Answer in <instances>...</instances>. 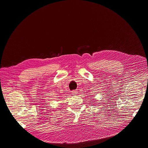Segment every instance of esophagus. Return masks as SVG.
<instances>
[{"instance_id":"obj_1","label":"esophagus","mask_w":148,"mask_h":148,"mask_svg":"<svg viewBox=\"0 0 148 148\" xmlns=\"http://www.w3.org/2000/svg\"><path fill=\"white\" fill-rule=\"evenodd\" d=\"M71 93H72L73 95H77L78 92H77V91H71Z\"/></svg>"}]
</instances>
